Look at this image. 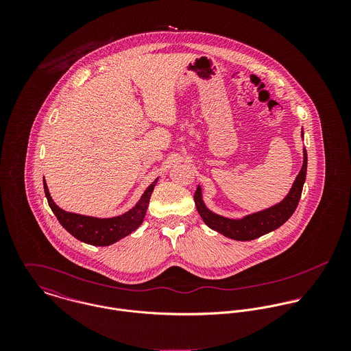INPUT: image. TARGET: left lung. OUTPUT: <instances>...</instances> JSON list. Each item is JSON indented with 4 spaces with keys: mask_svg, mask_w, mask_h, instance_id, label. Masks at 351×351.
I'll use <instances>...</instances> for the list:
<instances>
[{
    "mask_svg": "<svg viewBox=\"0 0 351 351\" xmlns=\"http://www.w3.org/2000/svg\"><path fill=\"white\" fill-rule=\"evenodd\" d=\"M305 176H306V150L304 149V160H302L300 173L296 177L289 193L281 202L267 209L247 215L242 219H228V217L213 213L205 206L202 201L201 188L197 186V191L195 193V204L200 213L201 219L209 228L235 241H252L267 232L277 230L293 215L300 201Z\"/></svg>",
    "mask_w": 351,
    "mask_h": 351,
    "instance_id": "8db88e82",
    "label": "left lung"
}]
</instances>
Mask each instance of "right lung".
Listing matches in <instances>:
<instances>
[{
    "instance_id": "1",
    "label": "right lung",
    "mask_w": 351,
    "mask_h": 351,
    "mask_svg": "<svg viewBox=\"0 0 351 351\" xmlns=\"http://www.w3.org/2000/svg\"><path fill=\"white\" fill-rule=\"evenodd\" d=\"M158 178L145 191L141 200L128 212L109 219L92 217L78 213H71L60 209L53 200L51 199L50 192L43 178L45 193L49 201L51 210L62 224V227L70 232L78 241L92 245V246H109L114 242L125 238L131 232H134L142 223L146 216V210L150 202L151 193L156 184Z\"/></svg>"
}]
</instances>
